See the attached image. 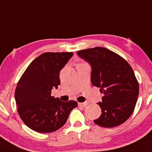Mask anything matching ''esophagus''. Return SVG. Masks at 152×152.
<instances>
[{
    "label": "esophagus",
    "instance_id": "34e87169",
    "mask_svg": "<svg viewBox=\"0 0 152 152\" xmlns=\"http://www.w3.org/2000/svg\"><path fill=\"white\" fill-rule=\"evenodd\" d=\"M88 104L87 102H82V103H78V106H82V107H85Z\"/></svg>",
    "mask_w": 152,
    "mask_h": 152
}]
</instances>
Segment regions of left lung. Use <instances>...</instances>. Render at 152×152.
<instances>
[{
	"label": "left lung",
	"mask_w": 152,
	"mask_h": 152,
	"mask_svg": "<svg viewBox=\"0 0 152 152\" xmlns=\"http://www.w3.org/2000/svg\"><path fill=\"white\" fill-rule=\"evenodd\" d=\"M91 67V82L104 95L98 104L102 115L96 124L104 128L121 125L133 112L139 95V84L133 70L121 56L103 47L77 51Z\"/></svg>",
	"instance_id": "obj_1"
}]
</instances>
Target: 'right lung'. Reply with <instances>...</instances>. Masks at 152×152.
Segmentation results:
<instances>
[{
  "mask_svg": "<svg viewBox=\"0 0 152 152\" xmlns=\"http://www.w3.org/2000/svg\"><path fill=\"white\" fill-rule=\"evenodd\" d=\"M72 52L42 53L31 62L19 80L15 92L20 118L28 128L41 133L58 130L66 123L75 101L61 102L50 96L61 82L60 71L72 57Z\"/></svg>",
  "mask_w": 152,
  "mask_h": 152,
  "instance_id": "1",
  "label": "right lung"
}]
</instances>
